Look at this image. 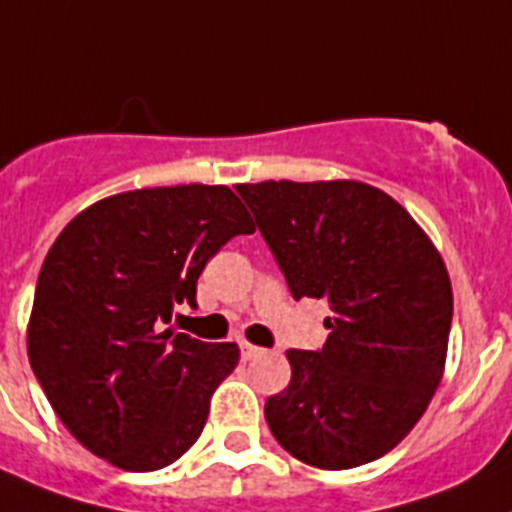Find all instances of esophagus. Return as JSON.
Returning <instances> with one entry per match:
<instances>
[{"label": "esophagus", "instance_id": "obj_1", "mask_svg": "<svg viewBox=\"0 0 512 512\" xmlns=\"http://www.w3.org/2000/svg\"><path fill=\"white\" fill-rule=\"evenodd\" d=\"M257 354H260V349H257V346L242 341V359H244V362H249V359H252V356H257Z\"/></svg>", "mask_w": 512, "mask_h": 512}]
</instances>
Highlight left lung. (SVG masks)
Returning <instances> with one entry per match:
<instances>
[{"label":"left lung","instance_id":"1","mask_svg":"<svg viewBox=\"0 0 512 512\" xmlns=\"http://www.w3.org/2000/svg\"><path fill=\"white\" fill-rule=\"evenodd\" d=\"M294 299H328L320 351L289 349L291 382L265 419L296 461H375L409 435L445 372L453 289L427 231L354 179L236 184Z\"/></svg>","mask_w":512,"mask_h":512}]
</instances>
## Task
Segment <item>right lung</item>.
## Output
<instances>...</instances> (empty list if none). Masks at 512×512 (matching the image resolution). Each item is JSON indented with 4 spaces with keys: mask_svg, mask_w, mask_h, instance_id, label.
Listing matches in <instances>:
<instances>
[{
    "mask_svg": "<svg viewBox=\"0 0 512 512\" xmlns=\"http://www.w3.org/2000/svg\"><path fill=\"white\" fill-rule=\"evenodd\" d=\"M255 223L226 184L103 197L51 244L28 320V359L83 448L124 471H158L203 435L236 343L169 328L197 307L205 263Z\"/></svg>",
    "mask_w": 512,
    "mask_h": 512,
    "instance_id": "obj_1",
    "label": "right lung"
}]
</instances>
